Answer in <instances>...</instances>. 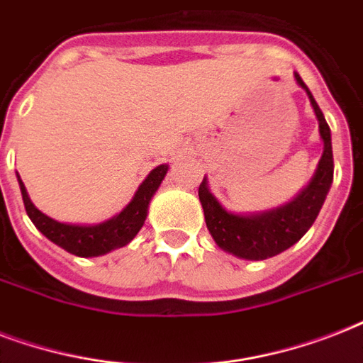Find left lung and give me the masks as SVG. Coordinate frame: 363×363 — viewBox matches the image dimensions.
Returning <instances> with one entry per match:
<instances>
[{
  "label": "left lung",
  "mask_w": 363,
  "mask_h": 363,
  "mask_svg": "<svg viewBox=\"0 0 363 363\" xmlns=\"http://www.w3.org/2000/svg\"><path fill=\"white\" fill-rule=\"evenodd\" d=\"M296 81L303 88L311 99L318 118L320 137L324 141V154L318 162L313 181L292 203L284 205L281 209L262 213V215L242 216L228 213L222 205L209 192L207 181L199 184V201L203 207L205 222L211 235L222 250L232 252L245 259H265L275 254L286 250L303 238L305 232L313 226L316 216L320 213L322 203L328 196V190L333 181V152H332V133L326 118L322 115L320 107L309 92V88L296 73Z\"/></svg>",
  "instance_id": "8db88e82"
}]
</instances>
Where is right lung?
<instances>
[{
    "mask_svg": "<svg viewBox=\"0 0 363 363\" xmlns=\"http://www.w3.org/2000/svg\"><path fill=\"white\" fill-rule=\"evenodd\" d=\"M165 173H167V165H158L156 169L150 171L130 201V205L122 211L121 215L104 222V224H98V226H73V224H62V222L52 220L50 216L43 215L41 211L31 203L20 177L18 184L22 199H24L26 213L30 216V220L35 224L37 230L67 252L82 256V258H90V256H101V254L111 252L115 248L124 247L135 238L137 232L145 224L148 203L164 181Z\"/></svg>",
    "mask_w": 363,
    "mask_h": 363,
    "instance_id": "right-lung-1",
    "label": "right lung"
}]
</instances>
